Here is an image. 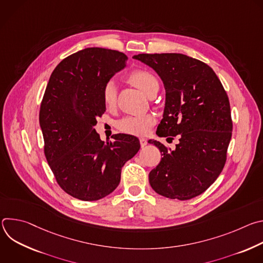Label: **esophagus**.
Listing matches in <instances>:
<instances>
[{
    "label": "esophagus",
    "mask_w": 263,
    "mask_h": 263,
    "mask_svg": "<svg viewBox=\"0 0 263 263\" xmlns=\"http://www.w3.org/2000/svg\"><path fill=\"white\" fill-rule=\"evenodd\" d=\"M139 142H140V145L143 147L144 145H146V143H147V141H146V139L144 138V137H140L139 138Z\"/></svg>",
    "instance_id": "esophagus-1"
}]
</instances>
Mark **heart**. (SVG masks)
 Listing matches in <instances>:
<instances>
[{
	"instance_id": "1",
	"label": "heart",
	"mask_w": 263,
	"mask_h": 263,
	"mask_svg": "<svg viewBox=\"0 0 263 263\" xmlns=\"http://www.w3.org/2000/svg\"><path fill=\"white\" fill-rule=\"evenodd\" d=\"M128 80L131 84L136 86L145 95L153 85L158 84V80L155 74L147 69L139 68L131 71L128 76ZM103 101L107 108L114 107L117 103V85L114 81H108L103 88ZM155 124V118L149 115H138V116H127L117 122L119 130L134 134L143 135L148 132Z\"/></svg>"
}]
</instances>
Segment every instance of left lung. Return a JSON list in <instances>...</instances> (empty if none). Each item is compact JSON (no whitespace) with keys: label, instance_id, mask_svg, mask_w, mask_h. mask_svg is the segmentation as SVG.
Returning <instances> with one entry per match:
<instances>
[{"label":"left lung","instance_id":"8db88e82","mask_svg":"<svg viewBox=\"0 0 263 263\" xmlns=\"http://www.w3.org/2000/svg\"><path fill=\"white\" fill-rule=\"evenodd\" d=\"M133 58L151 66L164 84L165 107L157 135L180 137L174 151L157 140L148 141L163 156L149 172V184L165 198L193 199L217 179L227 160L232 135L227 92L209 65L190 56L163 53Z\"/></svg>","mask_w":263,"mask_h":263}]
</instances>
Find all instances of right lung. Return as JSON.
<instances>
[{
  "label": "right lung",
  "instance_id": "right-lung-1",
  "mask_svg": "<svg viewBox=\"0 0 263 263\" xmlns=\"http://www.w3.org/2000/svg\"><path fill=\"white\" fill-rule=\"evenodd\" d=\"M127 60L116 50L87 48L64 58L47 85L40 110L45 155L59 186L76 199L111 194L140 147L132 135L115 134L105 142L93 129L106 110L103 88Z\"/></svg>",
  "mask_w": 263,
  "mask_h": 263
}]
</instances>
